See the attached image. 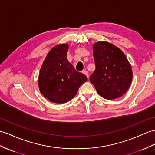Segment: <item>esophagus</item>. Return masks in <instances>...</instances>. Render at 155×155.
<instances>
[{"label": "esophagus", "instance_id": "esophagus-1", "mask_svg": "<svg viewBox=\"0 0 155 155\" xmlns=\"http://www.w3.org/2000/svg\"><path fill=\"white\" fill-rule=\"evenodd\" d=\"M83 72V74H84L87 77V78L89 79V73H88V71H86V70H84L82 71Z\"/></svg>", "mask_w": 155, "mask_h": 155}]
</instances>
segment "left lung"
Here are the masks:
<instances>
[{"label":"left lung","instance_id":"left-lung-1","mask_svg":"<svg viewBox=\"0 0 155 155\" xmlns=\"http://www.w3.org/2000/svg\"><path fill=\"white\" fill-rule=\"evenodd\" d=\"M96 68L90 81L97 93L108 100L122 96L131 84V66L124 52L115 45L99 41L93 45Z\"/></svg>","mask_w":155,"mask_h":155}]
</instances>
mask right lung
<instances>
[{"instance_id":"obj_1","label":"right lung","mask_w":155,"mask_h":155,"mask_svg":"<svg viewBox=\"0 0 155 155\" xmlns=\"http://www.w3.org/2000/svg\"><path fill=\"white\" fill-rule=\"evenodd\" d=\"M68 45L60 44L48 52L39 75L40 92L54 103H66L76 95L81 84L87 81L66 58Z\"/></svg>"}]
</instances>
